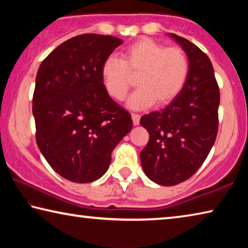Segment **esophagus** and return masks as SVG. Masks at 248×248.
Instances as JSON below:
<instances>
[{
  "label": "esophagus",
  "instance_id": "obj_1",
  "mask_svg": "<svg viewBox=\"0 0 248 248\" xmlns=\"http://www.w3.org/2000/svg\"><path fill=\"white\" fill-rule=\"evenodd\" d=\"M131 117H132V121H133V124H139L140 123V115L139 114H131Z\"/></svg>",
  "mask_w": 248,
  "mask_h": 248
}]
</instances>
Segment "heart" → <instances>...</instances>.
Returning <instances> with one entry per match:
<instances>
[{
	"label": "heart",
	"mask_w": 248,
	"mask_h": 248,
	"mask_svg": "<svg viewBox=\"0 0 248 248\" xmlns=\"http://www.w3.org/2000/svg\"><path fill=\"white\" fill-rule=\"evenodd\" d=\"M190 62L185 50L166 47L151 38H142L128 46L121 59L109 56L102 65V78L108 94L123 100L132 77H138L139 86L129 98V106L144 109L155 103L157 106L170 104L186 85Z\"/></svg>",
	"instance_id": "heart-1"
}]
</instances>
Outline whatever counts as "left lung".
I'll return each instance as SVG.
<instances>
[{"instance_id": "8db88e82", "label": "left lung", "mask_w": 248, "mask_h": 248, "mask_svg": "<svg viewBox=\"0 0 248 248\" xmlns=\"http://www.w3.org/2000/svg\"><path fill=\"white\" fill-rule=\"evenodd\" d=\"M190 62L187 83L161 111L141 117L150 139L141 151L143 170L154 183L174 186L190 178L203 164L219 129L220 90L210 59L184 37L170 33Z\"/></svg>"}]
</instances>
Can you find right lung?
Masks as SVG:
<instances>
[{
  "label": "right lung",
  "instance_id": "add662e5",
  "mask_svg": "<svg viewBox=\"0 0 248 248\" xmlns=\"http://www.w3.org/2000/svg\"><path fill=\"white\" fill-rule=\"evenodd\" d=\"M123 44L112 36L72 37L41 62L32 96L37 145L53 170L73 183L106 173L111 152L132 128L129 112L108 95L105 59Z\"/></svg>",
  "mask_w": 248,
  "mask_h": 248
}]
</instances>
